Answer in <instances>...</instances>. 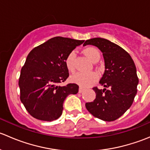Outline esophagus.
<instances>
[{
    "mask_svg": "<svg viewBox=\"0 0 150 150\" xmlns=\"http://www.w3.org/2000/svg\"><path fill=\"white\" fill-rule=\"evenodd\" d=\"M84 90H85L84 88L81 87V86H80V87H79V90H78V92H79V93H82V92Z\"/></svg>",
    "mask_w": 150,
    "mask_h": 150,
    "instance_id": "esophagus-1",
    "label": "esophagus"
}]
</instances>
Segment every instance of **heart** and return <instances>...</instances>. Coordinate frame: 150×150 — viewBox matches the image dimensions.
I'll list each match as a JSON object with an SVG mask.
<instances>
[{
  "label": "heart",
  "mask_w": 150,
  "mask_h": 150,
  "mask_svg": "<svg viewBox=\"0 0 150 150\" xmlns=\"http://www.w3.org/2000/svg\"><path fill=\"white\" fill-rule=\"evenodd\" d=\"M83 53L91 61L93 62L99 61L100 59V53L98 49L93 47H87L83 50ZM75 58V53L74 51H72L67 55L64 59V64L67 69L70 72H74L75 70V64H74ZM97 78L98 74L96 72H78L71 77V79L74 83L83 87H88L91 86L92 84L94 83Z\"/></svg>",
  "instance_id": "heart-1"
}]
</instances>
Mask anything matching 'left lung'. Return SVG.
<instances>
[{"label": "left lung", "instance_id": "left-lung-1", "mask_svg": "<svg viewBox=\"0 0 150 150\" xmlns=\"http://www.w3.org/2000/svg\"><path fill=\"white\" fill-rule=\"evenodd\" d=\"M93 45L101 50L105 71L99 83L104 89L93 87L96 98L86 103L88 111L104 121L117 120L130 108L137 93L139 78L134 60L118 45L102 38L86 40L83 46Z\"/></svg>", "mask_w": 150, "mask_h": 150}]
</instances>
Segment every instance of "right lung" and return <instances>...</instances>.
I'll return each instance as SVG.
<instances>
[{
    "instance_id": "add662e5",
    "label": "right lung",
    "mask_w": 150,
    "mask_h": 150,
    "mask_svg": "<svg viewBox=\"0 0 150 150\" xmlns=\"http://www.w3.org/2000/svg\"><path fill=\"white\" fill-rule=\"evenodd\" d=\"M84 40L63 37L49 39L29 53L19 79L20 100L27 111L38 120L53 121L62 115L63 102L76 94L78 86H58L69 77L64 59Z\"/></svg>"
}]
</instances>
